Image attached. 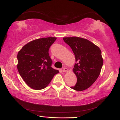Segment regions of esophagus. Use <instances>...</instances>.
Here are the masks:
<instances>
[{"mask_svg":"<svg viewBox=\"0 0 120 120\" xmlns=\"http://www.w3.org/2000/svg\"><path fill=\"white\" fill-rule=\"evenodd\" d=\"M68 69L66 68H63V72H68Z\"/></svg>","mask_w":120,"mask_h":120,"instance_id":"34e87169","label":"esophagus"}]
</instances>
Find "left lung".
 I'll use <instances>...</instances> for the list:
<instances>
[{
    "label": "left lung",
    "mask_w": 120,
    "mask_h": 120,
    "mask_svg": "<svg viewBox=\"0 0 120 120\" xmlns=\"http://www.w3.org/2000/svg\"><path fill=\"white\" fill-rule=\"evenodd\" d=\"M63 39L72 50L75 62L73 71L77 78L73 90L81 91L88 89L99 77L103 64L99 47L88 39L72 37Z\"/></svg>",
    "instance_id": "1"
}]
</instances>
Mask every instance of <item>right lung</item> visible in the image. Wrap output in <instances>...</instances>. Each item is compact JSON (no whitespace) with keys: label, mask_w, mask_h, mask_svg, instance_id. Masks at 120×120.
<instances>
[{"label":"right lung","mask_w":120,"mask_h":120,"mask_svg":"<svg viewBox=\"0 0 120 120\" xmlns=\"http://www.w3.org/2000/svg\"><path fill=\"white\" fill-rule=\"evenodd\" d=\"M56 37L36 39L25 45L17 54V69L21 78L30 88L39 90L48 86L59 71L52 68L49 55L50 47Z\"/></svg>","instance_id":"1"}]
</instances>
